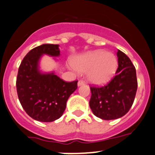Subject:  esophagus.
Segmentation results:
<instances>
[{
  "instance_id": "1",
  "label": "esophagus",
  "mask_w": 155,
  "mask_h": 155,
  "mask_svg": "<svg viewBox=\"0 0 155 155\" xmlns=\"http://www.w3.org/2000/svg\"><path fill=\"white\" fill-rule=\"evenodd\" d=\"M84 84V81L82 80H80L78 81V86L80 87V86H82V85Z\"/></svg>"
}]
</instances>
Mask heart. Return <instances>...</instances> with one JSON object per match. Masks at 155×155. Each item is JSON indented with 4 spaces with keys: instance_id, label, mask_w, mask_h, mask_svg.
Wrapping results in <instances>:
<instances>
[{
    "instance_id": "obj_1",
    "label": "heart",
    "mask_w": 155,
    "mask_h": 155,
    "mask_svg": "<svg viewBox=\"0 0 155 155\" xmlns=\"http://www.w3.org/2000/svg\"><path fill=\"white\" fill-rule=\"evenodd\" d=\"M77 71L87 72V80L95 85H104L115 76L118 60L114 54L104 50H94L74 57L71 61Z\"/></svg>"
}]
</instances>
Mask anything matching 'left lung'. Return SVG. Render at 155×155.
I'll return each instance as SVG.
<instances>
[{"instance_id":"1","label":"left lung","mask_w":155,"mask_h":155,"mask_svg":"<svg viewBox=\"0 0 155 155\" xmlns=\"http://www.w3.org/2000/svg\"><path fill=\"white\" fill-rule=\"evenodd\" d=\"M116 76L106 86L91 87L90 107L97 117L104 120L125 116L133 104L138 82L135 68L125 53L118 50Z\"/></svg>"}]
</instances>
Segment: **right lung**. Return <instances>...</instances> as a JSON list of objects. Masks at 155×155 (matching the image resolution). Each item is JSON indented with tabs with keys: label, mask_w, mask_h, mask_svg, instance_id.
<instances>
[{
	"label": "right lung",
	"mask_w": 155,
	"mask_h": 155,
	"mask_svg": "<svg viewBox=\"0 0 155 155\" xmlns=\"http://www.w3.org/2000/svg\"><path fill=\"white\" fill-rule=\"evenodd\" d=\"M59 45L43 44L26 54L19 67L17 91L26 113L35 120L53 122L62 116L68 99L78 88V81H64L54 71L42 72L39 61L43 54L56 58Z\"/></svg>",
	"instance_id": "obj_1"
}]
</instances>
